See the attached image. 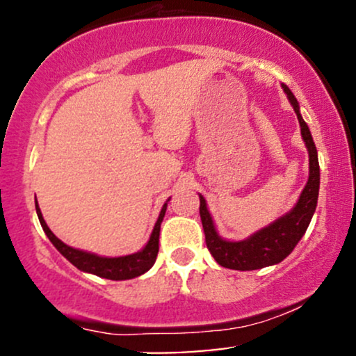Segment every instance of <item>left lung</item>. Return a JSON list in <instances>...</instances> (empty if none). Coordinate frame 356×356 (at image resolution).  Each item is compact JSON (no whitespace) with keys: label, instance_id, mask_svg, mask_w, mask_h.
Masks as SVG:
<instances>
[{"label":"left lung","instance_id":"obj_1","mask_svg":"<svg viewBox=\"0 0 356 356\" xmlns=\"http://www.w3.org/2000/svg\"><path fill=\"white\" fill-rule=\"evenodd\" d=\"M283 90L288 95L289 102H291L293 108H295L298 122H300L301 127V136H303L306 149H308L309 154L308 182H306L305 189L291 212H288L283 218L277 219L276 222L269 224L268 227L256 232L249 239L239 241V243H231V241L219 238L209 211L206 207V201H204L202 195H199V199H201L199 212H201L207 249L214 256V259L224 268L236 269V271H252V269H261L281 263L295 249L298 241L303 238L309 226V220L313 218V212L316 209L318 191H320V164H318L316 147H314L308 125L301 117L295 95L286 85H283Z\"/></svg>","mask_w":356,"mask_h":356}]
</instances>
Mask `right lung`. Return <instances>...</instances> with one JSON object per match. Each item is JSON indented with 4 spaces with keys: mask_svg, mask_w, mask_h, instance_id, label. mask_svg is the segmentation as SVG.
<instances>
[{
    "mask_svg": "<svg viewBox=\"0 0 356 356\" xmlns=\"http://www.w3.org/2000/svg\"><path fill=\"white\" fill-rule=\"evenodd\" d=\"M167 209V204L162 207L161 216H159L157 222H155L152 236H150L147 246L142 249V251L136 252V254L130 256H122V257H100L95 254H90V252L79 251V249H73L67 246L65 243L56 238L55 234L50 231V227L44 222L42 211H40L38 202H36V214H38L40 224H42L43 231L47 232L48 239L51 241L53 246H55L58 251L67 257L68 261L80 269V271L92 273V275H97L100 277H107V280L113 281H122V280H132V277H137L144 275L145 271H149L150 268L154 266L155 259H157L159 252V232H161V222L164 219Z\"/></svg>",
    "mask_w": 356,
    "mask_h": 356,
    "instance_id": "right-lung-1",
    "label": "right lung"
}]
</instances>
